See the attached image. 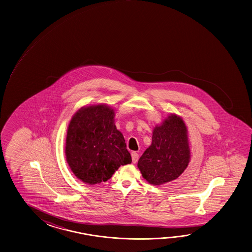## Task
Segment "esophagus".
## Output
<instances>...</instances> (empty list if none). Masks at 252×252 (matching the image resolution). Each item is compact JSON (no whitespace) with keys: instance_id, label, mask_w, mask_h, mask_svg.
<instances>
[{"instance_id":"obj_1","label":"esophagus","mask_w":252,"mask_h":252,"mask_svg":"<svg viewBox=\"0 0 252 252\" xmlns=\"http://www.w3.org/2000/svg\"><path fill=\"white\" fill-rule=\"evenodd\" d=\"M131 158H132L133 163H136L137 160H138V155H137L136 152H132V153H131Z\"/></svg>"}]
</instances>
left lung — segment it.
<instances>
[{"instance_id": "1", "label": "left lung", "mask_w": 252, "mask_h": 252, "mask_svg": "<svg viewBox=\"0 0 252 252\" xmlns=\"http://www.w3.org/2000/svg\"><path fill=\"white\" fill-rule=\"evenodd\" d=\"M190 159L188 127L181 116L170 114L153 129L151 145L137 167L148 183L160 186L178 179Z\"/></svg>"}]
</instances>
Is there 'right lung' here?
I'll return each instance as SVG.
<instances>
[{"label": "right lung", "instance_id": "obj_1", "mask_svg": "<svg viewBox=\"0 0 252 252\" xmlns=\"http://www.w3.org/2000/svg\"><path fill=\"white\" fill-rule=\"evenodd\" d=\"M115 113L106 104L84 105L67 127L64 153L74 176L88 185L105 182L123 165L131 163Z\"/></svg>", "mask_w": 252, "mask_h": 252}]
</instances>
